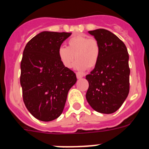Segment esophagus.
Here are the masks:
<instances>
[{"label":"esophagus","instance_id":"obj_1","mask_svg":"<svg viewBox=\"0 0 149 149\" xmlns=\"http://www.w3.org/2000/svg\"><path fill=\"white\" fill-rule=\"evenodd\" d=\"M76 75H77V77L78 79L81 78V77H84V74H81V72H77V73H76Z\"/></svg>","mask_w":149,"mask_h":149}]
</instances>
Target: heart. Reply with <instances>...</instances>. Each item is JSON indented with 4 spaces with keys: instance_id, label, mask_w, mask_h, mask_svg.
<instances>
[{
    "instance_id": "b5f03b06",
    "label": "heart",
    "mask_w": 149,
    "mask_h": 149,
    "mask_svg": "<svg viewBox=\"0 0 149 149\" xmlns=\"http://www.w3.org/2000/svg\"><path fill=\"white\" fill-rule=\"evenodd\" d=\"M67 45V48L61 46L57 51L58 57L63 66L71 68L74 59L77 60L74 66L79 71L85 70L86 67L93 68L97 65L101 54V47L97 39L79 34L68 39Z\"/></svg>"
}]
</instances>
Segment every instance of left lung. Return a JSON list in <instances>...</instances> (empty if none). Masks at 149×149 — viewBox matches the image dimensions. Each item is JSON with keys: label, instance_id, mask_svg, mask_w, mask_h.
I'll list each match as a JSON object with an SVG mask.
<instances>
[{"label": "left lung", "instance_id": "obj_1", "mask_svg": "<svg viewBox=\"0 0 149 149\" xmlns=\"http://www.w3.org/2000/svg\"><path fill=\"white\" fill-rule=\"evenodd\" d=\"M89 33L98 41L101 54L97 65L86 76L89 82L86 100L95 111L113 113L122 106L130 89L127 48L107 30L97 29Z\"/></svg>", "mask_w": 149, "mask_h": 149}]
</instances>
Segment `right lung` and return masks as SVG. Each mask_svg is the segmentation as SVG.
<instances>
[{"instance_id": "add662e5", "label": "right lung", "mask_w": 149, "mask_h": 149, "mask_svg": "<svg viewBox=\"0 0 149 149\" xmlns=\"http://www.w3.org/2000/svg\"><path fill=\"white\" fill-rule=\"evenodd\" d=\"M71 33L44 31L26 45L21 62L20 83L26 107L35 118L50 122L63 113L75 73L62 65L57 55Z\"/></svg>"}]
</instances>
